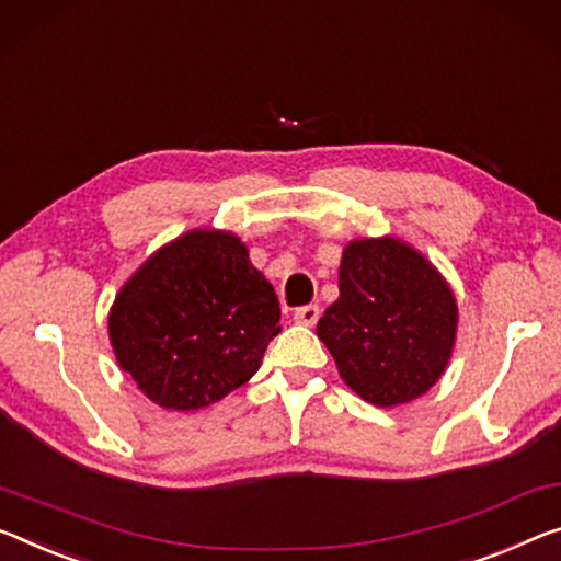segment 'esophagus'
I'll return each mask as SVG.
<instances>
[{"label": "esophagus", "mask_w": 561, "mask_h": 561, "mask_svg": "<svg viewBox=\"0 0 561 561\" xmlns=\"http://www.w3.org/2000/svg\"><path fill=\"white\" fill-rule=\"evenodd\" d=\"M293 318H296V323H300V325H316V321L318 318H321V308L318 306H304V308H298L296 313H293Z\"/></svg>", "instance_id": "1"}]
</instances>
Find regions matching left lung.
Returning <instances> with one entry per match:
<instances>
[{"label":"left lung","instance_id":"obj_1","mask_svg":"<svg viewBox=\"0 0 561 561\" xmlns=\"http://www.w3.org/2000/svg\"><path fill=\"white\" fill-rule=\"evenodd\" d=\"M339 288L316 331L343 381L376 407L428 391L449 364L456 335L454 293L434 265L396 238L353 240Z\"/></svg>","mask_w":561,"mask_h":561}]
</instances>
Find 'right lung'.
I'll return each mask as SVG.
<instances>
[{
    "label": "right lung",
    "instance_id": "add662e5",
    "mask_svg": "<svg viewBox=\"0 0 561 561\" xmlns=\"http://www.w3.org/2000/svg\"><path fill=\"white\" fill-rule=\"evenodd\" d=\"M280 306L230 232L193 230L154 253L119 290L110 341L123 370L165 409L195 411L243 386Z\"/></svg>",
    "mask_w": 561,
    "mask_h": 561
}]
</instances>
